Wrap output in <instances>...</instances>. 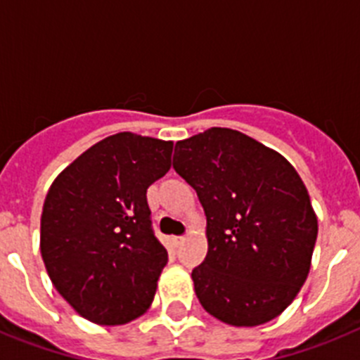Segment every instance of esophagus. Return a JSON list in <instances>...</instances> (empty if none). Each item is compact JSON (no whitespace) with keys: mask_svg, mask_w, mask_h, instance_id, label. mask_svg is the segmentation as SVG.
<instances>
[{"mask_svg":"<svg viewBox=\"0 0 360 360\" xmlns=\"http://www.w3.org/2000/svg\"><path fill=\"white\" fill-rule=\"evenodd\" d=\"M184 243V238L182 236H173L171 238V245H173L174 249H178V247H180V245Z\"/></svg>","mask_w":360,"mask_h":360,"instance_id":"obj_1","label":"esophagus"}]
</instances>
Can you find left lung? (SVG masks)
Segmentation results:
<instances>
[{"instance_id": "1", "label": "left lung", "mask_w": 360, "mask_h": 360, "mask_svg": "<svg viewBox=\"0 0 360 360\" xmlns=\"http://www.w3.org/2000/svg\"><path fill=\"white\" fill-rule=\"evenodd\" d=\"M173 169L207 216V256L191 274L202 307L232 326L278 317L303 287L317 238L297 171L229 128L176 142Z\"/></svg>"}]
</instances>
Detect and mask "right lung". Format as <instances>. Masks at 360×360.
Here are the masks:
<instances>
[{"mask_svg":"<svg viewBox=\"0 0 360 360\" xmlns=\"http://www.w3.org/2000/svg\"><path fill=\"white\" fill-rule=\"evenodd\" d=\"M173 142L117 133L53 180L41 214V256L53 287L84 319L122 324L144 314L167 263L148 187L171 167Z\"/></svg>","mask_w":360,"mask_h":360,"instance_id":"1","label":"right lung"}]
</instances>
